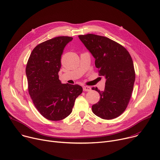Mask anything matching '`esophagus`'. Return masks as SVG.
Returning a JSON list of instances; mask_svg holds the SVG:
<instances>
[{
    "instance_id": "1",
    "label": "esophagus",
    "mask_w": 160,
    "mask_h": 160,
    "mask_svg": "<svg viewBox=\"0 0 160 160\" xmlns=\"http://www.w3.org/2000/svg\"><path fill=\"white\" fill-rule=\"evenodd\" d=\"M83 90L84 91H91V88L89 86H83Z\"/></svg>"
}]
</instances>
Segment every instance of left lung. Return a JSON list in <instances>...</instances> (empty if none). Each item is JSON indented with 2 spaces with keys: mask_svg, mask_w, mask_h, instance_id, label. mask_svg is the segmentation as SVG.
I'll return each mask as SVG.
<instances>
[{
  "mask_svg": "<svg viewBox=\"0 0 160 160\" xmlns=\"http://www.w3.org/2000/svg\"><path fill=\"white\" fill-rule=\"evenodd\" d=\"M78 37L95 58L99 75L106 79L104 91L94 88L100 98L92 111L102 119L116 118L125 111L131 97L135 81L132 58L123 46L109 38L94 34Z\"/></svg>",
  "mask_w": 160,
  "mask_h": 160,
  "instance_id": "1",
  "label": "left lung"
}]
</instances>
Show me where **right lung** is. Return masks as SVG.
Instances as JSON below:
<instances>
[{
  "label": "right lung",
  "instance_id": "obj_1",
  "mask_svg": "<svg viewBox=\"0 0 160 160\" xmlns=\"http://www.w3.org/2000/svg\"><path fill=\"white\" fill-rule=\"evenodd\" d=\"M72 40L62 36L42 42L32 51L27 63L30 97L40 114L49 120L59 121L68 117L83 91L79 85L62 83L59 80L61 55Z\"/></svg>",
  "mask_w": 160,
  "mask_h": 160
}]
</instances>
